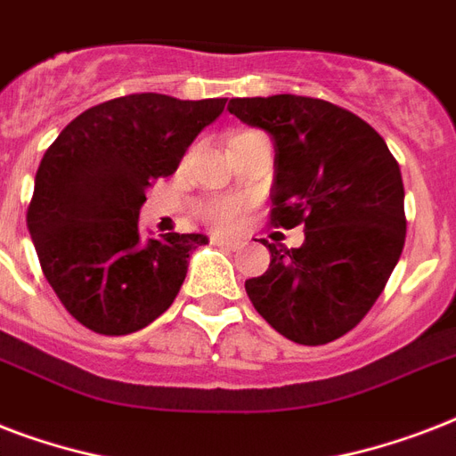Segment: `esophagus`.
<instances>
[{
    "label": "esophagus",
    "instance_id": "esophagus-1",
    "mask_svg": "<svg viewBox=\"0 0 456 456\" xmlns=\"http://www.w3.org/2000/svg\"><path fill=\"white\" fill-rule=\"evenodd\" d=\"M210 241H213L215 246H220V248H229V250H239L243 246L241 241H234V239H224V236H213Z\"/></svg>",
    "mask_w": 456,
    "mask_h": 456
}]
</instances>
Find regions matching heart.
I'll return each instance as SVG.
<instances>
[{
  "label": "heart",
  "instance_id": "heart-1",
  "mask_svg": "<svg viewBox=\"0 0 456 456\" xmlns=\"http://www.w3.org/2000/svg\"><path fill=\"white\" fill-rule=\"evenodd\" d=\"M243 213L241 200L227 199V200H217L213 206L206 208V220L213 224V227L220 229H232L239 224Z\"/></svg>",
  "mask_w": 456,
  "mask_h": 456
}]
</instances>
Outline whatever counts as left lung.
<instances>
[{
  "label": "left lung",
  "mask_w": 456,
  "mask_h": 456,
  "mask_svg": "<svg viewBox=\"0 0 456 456\" xmlns=\"http://www.w3.org/2000/svg\"><path fill=\"white\" fill-rule=\"evenodd\" d=\"M229 113L274 142L272 224L305 227L300 248L265 241L270 270L246 293L293 343H331L364 319L403 256L400 165L371 125L324 99H232Z\"/></svg>",
  "instance_id": "left-lung-1"
}]
</instances>
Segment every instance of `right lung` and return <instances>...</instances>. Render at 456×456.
Segmentation results:
<instances>
[{
	"instance_id": "obj_1",
	"label": "right lung",
	"mask_w": 456,
	"mask_h": 456,
	"mask_svg": "<svg viewBox=\"0 0 456 456\" xmlns=\"http://www.w3.org/2000/svg\"><path fill=\"white\" fill-rule=\"evenodd\" d=\"M227 99L130 94L63 127L35 175L28 229L46 281L82 326L125 336L160 317L184 284L203 234L144 239L146 189L177 170Z\"/></svg>"
}]
</instances>
